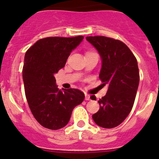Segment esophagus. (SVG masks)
<instances>
[{
  "mask_svg": "<svg viewBox=\"0 0 159 159\" xmlns=\"http://www.w3.org/2000/svg\"><path fill=\"white\" fill-rule=\"evenodd\" d=\"M85 100H86V101L91 100V96H90L89 94H85Z\"/></svg>",
  "mask_w": 159,
  "mask_h": 159,
  "instance_id": "esophagus-1",
  "label": "esophagus"
}]
</instances>
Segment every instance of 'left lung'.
Returning <instances> with one entry per match:
<instances>
[{
  "instance_id": "1",
  "label": "left lung",
  "mask_w": 159,
  "mask_h": 159,
  "mask_svg": "<svg viewBox=\"0 0 159 159\" xmlns=\"http://www.w3.org/2000/svg\"><path fill=\"white\" fill-rule=\"evenodd\" d=\"M86 40L100 54L99 78L102 85L108 86L106 94L98 101L100 108L92 118L100 127L112 129L122 123L134 105L139 84L137 60L119 40L104 36L87 37ZM95 99L94 97L92 100Z\"/></svg>"
}]
</instances>
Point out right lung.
Segmentation results:
<instances>
[{
	"mask_svg": "<svg viewBox=\"0 0 159 159\" xmlns=\"http://www.w3.org/2000/svg\"><path fill=\"white\" fill-rule=\"evenodd\" d=\"M83 38H42L25 54L22 71L25 95L32 115L46 129L57 130L65 127L75 107L84 101V94L80 90H59L54 78Z\"/></svg>",
	"mask_w": 159,
	"mask_h": 159,
	"instance_id": "add662e5",
	"label": "right lung"
}]
</instances>
